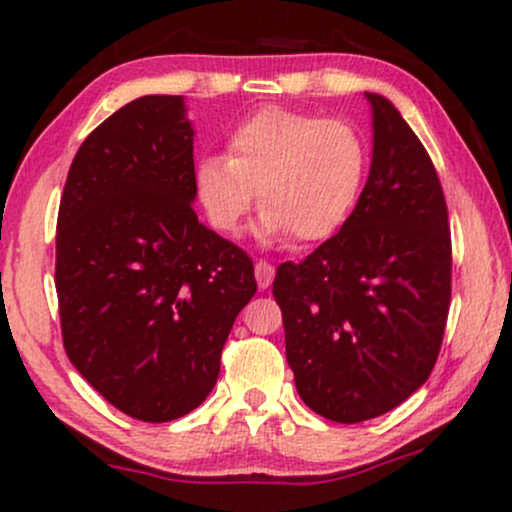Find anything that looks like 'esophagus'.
<instances>
[{"mask_svg": "<svg viewBox=\"0 0 512 512\" xmlns=\"http://www.w3.org/2000/svg\"><path fill=\"white\" fill-rule=\"evenodd\" d=\"M255 279H257V286H260V289L264 291V289H269V286H272V281H274V267L269 262H255Z\"/></svg>", "mask_w": 512, "mask_h": 512, "instance_id": "obj_1", "label": "esophagus"}]
</instances>
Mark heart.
Wrapping results in <instances>:
<instances>
[{
  "label": "heart",
  "mask_w": 512,
  "mask_h": 512,
  "mask_svg": "<svg viewBox=\"0 0 512 512\" xmlns=\"http://www.w3.org/2000/svg\"><path fill=\"white\" fill-rule=\"evenodd\" d=\"M366 163V144L351 122L262 108L228 134V156L199 158L195 192L211 226L233 233L257 190L260 236L310 245L334 236L349 219Z\"/></svg>",
  "instance_id": "1"
}]
</instances>
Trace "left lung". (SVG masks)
I'll return each mask as SVG.
<instances>
[{"label": "left lung", "instance_id": "1", "mask_svg": "<svg viewBox=\"0 0 512 512\" xmlns=\"http://www.w3.org/2000/svg\"><path fill=\"white\" fill-rule=\"evenodd\" d=\"M373 105V161L337 236L276 267L274 298L298 395L358 424L426 383L452 289L448 204L431 156L387 98Z\"/></svg>", "mask_w": 512, "mask_h": 512}]
</instances>
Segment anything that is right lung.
<instances>
[{
  "mask_svg": "<svg viewBox=\"0 0 512 512\" xmlns=\"http://www.w3.org/2000/svg\"><path fill=\"white\" fill-rule=\"evenodd\" d=\"M195 129L182 96H142L76 151L57 214L55 286L69 361L149 424L207 399L252 260L197 221Z\"/></svg>",
  "mask_w": 512,
  "mask_h": 512,
  "instance_id": "1",
  "label": "right lung"
}]
</instances>
